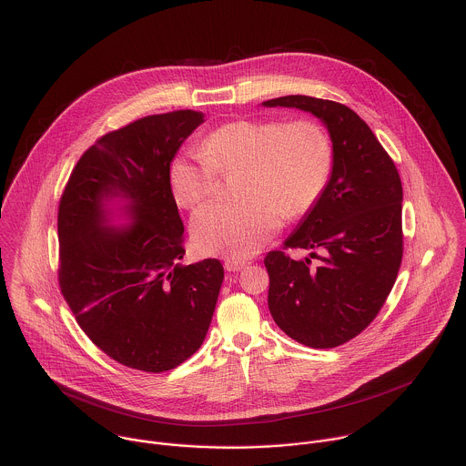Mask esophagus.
<instances>
[{"label":"esophagus","instance_id":"1","mask_svg":"<svg viewBox=\"0 0 466 466\" xmlns=\"http://www.w3.org/2000/svg\"><path fill=\"white\" fill-rule=\"evenodd\" d=\"M246 266H248V262H246V260H240V258H228V260L224 262V267H226L228 270H240V268H244Z\"/></svg>","mask_w":466,"mask_h":466}]
</instances>
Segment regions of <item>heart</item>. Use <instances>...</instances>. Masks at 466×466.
I'll use <instances>...</instances> for the list:
<instances>
[{
	"label": "heart",
	"mask_w": 466,
	"mask_h": 466,
	"mask_svg": "<svg viewBox=\"0 0 466 466\" xmlns=\"http://www.w3.org/2000/svg\"><path fill=\"white\" fill-rule=\"evenodd\" d=\"M235 170L240 198L211 202L194 215L192 237L204 255L251 257L279 231L283 217L309 213L332 177V137L312 118L224 124L200 141L199 154L170 163L172 196L179 206L196 208Z\"/></svg>",
	"instance_id": "heart-1"
}]
</instances>
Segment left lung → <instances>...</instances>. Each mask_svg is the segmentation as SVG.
I'll use <instances>...</instances> for the list:
<instances>
[{
	"label": "left lung",
	"mask_w": 466,
	"mask_h": 466,
	"mask_svg": "<svg viewBox=\"0 0 466 466\" xmlns=\"http://www.w3.org/2000/svg\"><path fill=\"white\" fill-rule=\"evenodd\" d=\"M310 111L333 143L330 183L279 251L267 253L268 310L290 339L335 348L370 327L384 307L403 257L401 181L395 161L350 107L305 95L264 102ZM287 248L312 250L292 261Z\"/></svg>",
	"instance_id": "left-lung-1"
}]
</instances>
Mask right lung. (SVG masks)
Returning <instances> with one entry per match:
<instances>
[{
    "label": "right lung",
    "mask_w": 466,
    "mask_h": 466,
    "mask_svg": "<svg viewBox=\"0 0 466 466\" xmlns=\"http://www.w3.org/2000/svg\"><path fill=\"white\" fill-rule=\"evenodd\" d=\"M202 124L198 111L150 115L98 137L59 200V287L78 327L113 360L163 373L202 344L224 279L217 258L181 266L185 226L170 163ZM134 200L137 224L103 226L101 199Z\"/></svg>",
    "instance_id": "add662e5"
}]
</instances>
